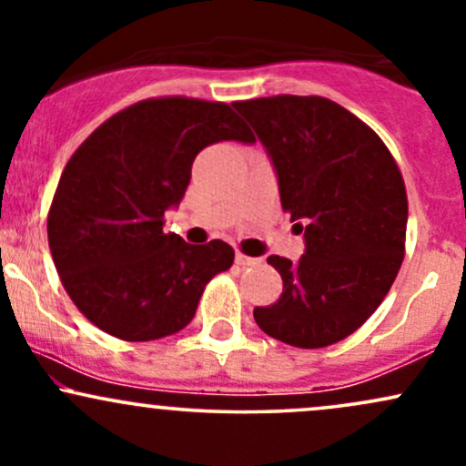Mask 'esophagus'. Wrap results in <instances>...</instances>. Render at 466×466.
<instances>
[{
  "instance_id": "34e87169",
  "label": "esophagus",
  "mask_w": 466,
  "mask_h": 466,
  "mask_svg": "<svg viewBox=\"0 0 466 466\" xmlns=\"http://www.w3.org/2000/svg\"><path fill=\"white\" fill-rule=\"evenodd\" d=\"M237 265H240V267H251V265H256L258 263V258H251V256H245V254H237Z\"/></svg>"
}]
</instances>
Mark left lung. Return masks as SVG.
I'll return each mask as SVG.
<instances>
[{"label": "left lung", "instance_id": "left-lung-1", "mask_svg": "<svg viewBox=\"0 0 466 466\" xmlns=\"http://www.w3.org/2000/svg\"><path fill=\"white\" fill-rule=\"evenodd\" d=\"M271 159L282 210L304 234L298 263L269 256L282 296L256 307L274 339L324 349L355 333L388 296L405 251L408 195L381 137L319 96L234 103Z\"/></svg>", "mask_w": 466, "mask_h": 466}]
</instances>
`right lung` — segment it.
<instances>
[{
	"label": "right lung",
	"mask_w": 466,
	"mask_h": 466,
	"mask_svg": "<svg viewBox=\"0 0 466 466\" xmlns=\"http://www.w3.org/2000/svg\"><path fill=\"white\" fill-rule=\"evenodd\" d=\"M254 144L226 103L157 98L127 106L72 155L47 215V243L78 311L105 333L151 341L190 324L212 276L234 263L223 240L164 234L206 147Z\"/></svg>",
	"instance_id": "obj_1"
}]
</instances>
